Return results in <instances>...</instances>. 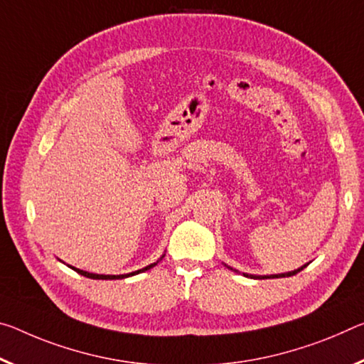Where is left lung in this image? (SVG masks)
<instances>
[{
	"label": "left lung",
	"mask_w": 364,
	"mask_h": 364,
	"mask_svg": "<svg viewBox=\"0 0 364 364\" xmlns=\"http://www.w3.org/2000/svg\"><path fill=\"white\" fill-rule=\"evenodd\" d=\"M304 267H306V265H303V267L301 269H298V270H293V272H287V274H279V275H270V277H252V275H250L251 277V279H274V277H275V279H279V277H291V275H295V274H298L299 272V270H303ZM230 269V267H228ZM246 275V274H245ZM247 277V275H246Z\"/></svg>",
	"instance_id": "left-lung-1"
}]
</instances>
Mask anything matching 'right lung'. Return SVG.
I'll return each instance as SVG.
<instances>
[{
	"label": "right lung",
	"instance_id": "obj_1",
	"mask_svg": "<svg viewBox=\"0 0 364 364\" xmlns=\"http://www.w3.org/2000/svg\"><path fill=\"white\" fill-rule=\"evenodd\" d=\"M164 257V256H161ZM160 257V259H161ZM159 262V261H157ZM157 262H154V264H151V265H147V267H144V269H141V270H136V272H131V274H126V275H99V274H89V272H84V270H80V269H74L76 270L77 274H80V275H84V277H87V279H95V280H114V279H124V277H131V275H136V274H139V272H144V270H147V269H152L154 265H157Z\"/></svg>",
	"mask_w": 364,
	"mask_h": 364
}]
</instances>
